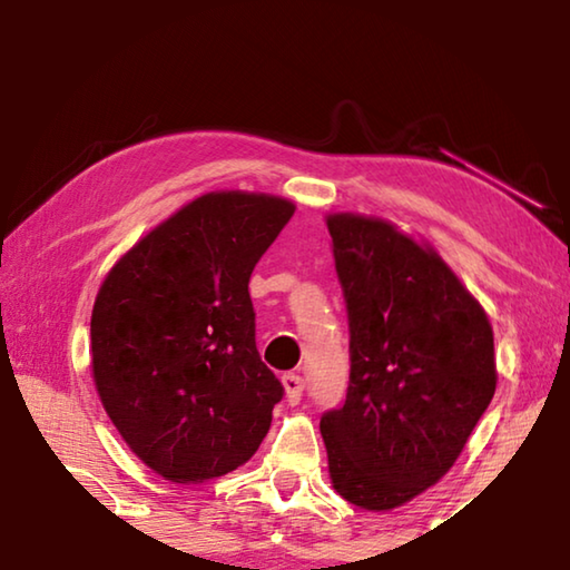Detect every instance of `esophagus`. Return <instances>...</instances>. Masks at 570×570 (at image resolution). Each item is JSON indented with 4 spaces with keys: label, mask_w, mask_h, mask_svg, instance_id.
I'll use <instances>...</instances> for the list:
<instances>
[{
    "label": "esophagus",
    "mask_w": 570,
    "mask_h": 570,
    "mask_svg": "<svg viewBox=\"0 0 570 570\" xmlns=\"http://www.w3.org/2000/svg\"><path fill=\"white\" fill-rule=\"evenodd\" d=\"M282 384H284V392H286V402L296 404L298 400H302V392H304V380L298 377V374L288 372L282 377Z\"/></svg>",
    "instance_id": "obj_1"
}]
</instances>
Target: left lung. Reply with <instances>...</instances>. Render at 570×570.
<instances>
[{
	"label": "left lung",
	"mask_w": 570,
	"mask_h": 570,
	"mask_svg": "<svg viewBox=\"0 0 570 570\" xmlns=\"http://www.w3.org/2000/svg\"><path fill=\"white\" fill-rule=\"evenodd\" d=\"M352 374L322 417L332 488L392 510L455 465L495 394L493 326L435 246L377 216L326 214Z\"/></svg>",
	"instance_id": "1"
}]
</instances>
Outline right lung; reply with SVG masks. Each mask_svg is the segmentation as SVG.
Wrapping results in <instances>:
<instances>
[{"mask_svg":"<svg viewBox=\"0 0 570 570\" xmlns=\"http://www.w3.org/2000/svg\"><path fill=\"white\" fill-rule=\"evenodd\" d=\"M296 206L210 190L132 244L102 278L90 366L125 445L180 485L254 458L284 387L256 350L248 278Z\"/></svg>","mask_w":570,"mask_h":570,"instance_id":"add662e5","label":"right lung"}]
</instances>
